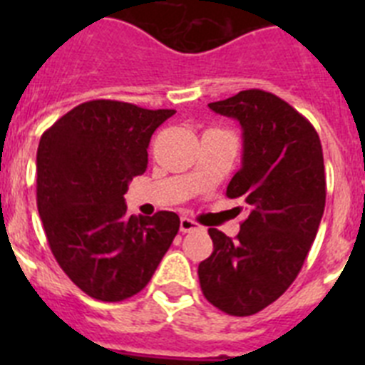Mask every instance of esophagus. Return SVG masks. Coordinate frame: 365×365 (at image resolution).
I'll list each match as a JSON object with an SVG mask.
<instances>
[{
  "instance_id": "1",
  "label": "esophagus",
  "mask_w": 365,
  "mask_h": 365,
  "mask_svg": "<svg viewBox=\"0 0 365 365\" xmlns=\"http://www.w3.org/2000/svg\"><path fill=\"white\" fill-rule=\"evenodd\" d=\"M180 232L182 234H186V232H193V230H197L199 225L195 221H192L190 217H180Z\"/></svg>"
}]
</instances>
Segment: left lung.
Wrapping results in <instances>:
<instances>
[{"instance_id":"left-lung-1","label":"left lung","mask_w":365,"mask_h":365,"mask_svg":"<svg viewBox=\"0 0 365 365\" xmlns=\"http://www.w3.org/2000/svg\"><path fill=\"white\" fill-rule=\"evenodd\" d=\"M208 108L243 128L227 197L250 212L234 240L208 230L214 252L199 263V283L219 311L250 316L292 285L311 250L325 208L324 153L311 122L272 93L247 89Z\"/></svg>"}]
</instances>
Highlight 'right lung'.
<instances>
[{
	"mask_svg": "<svg viewBox=\"0 0 365 365\" xmlns=\"http://www.w3.org/2000/svg\"><path fill=\"white\" fill-rule=\"evenodd\" d=\"M173 109L83 102L40 138L36 202L51 252L74 285L100 302L140 292L179 232V215L128 214L124 193L148 168L153 131Z\"/></svg>",
	"mask_w": 365,
	"mask_h": 365,
	"instance_id": "obj_1",
	"label": "right lung"
}]
</instances>
